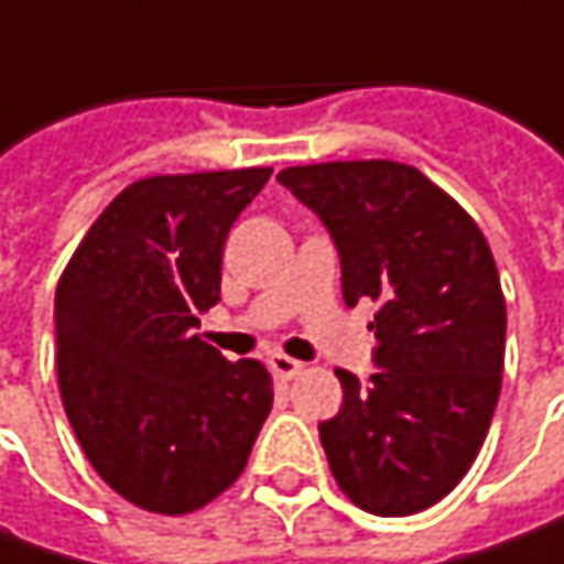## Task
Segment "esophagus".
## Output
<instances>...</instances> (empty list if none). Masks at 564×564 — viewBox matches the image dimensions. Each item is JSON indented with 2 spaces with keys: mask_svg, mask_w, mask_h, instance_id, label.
Masks as SVG:
<instances>
[{
  "mask_svg": "<svg viewBox=\"0 0 564 564\" xmlns=\"http://www.w3.org/2000/svg\"><path fill=\"white\" fill-rule=\"evenodd\" d=\"M268 366H271V372H274L278 379H296V376L306 369L300 359H293V356L286 354H271L268 356Z\"/></svg>",
  "mask_w": 564,
  "mask_h": 564,
  "instance_id": "esophagus-1",
  "label": "esophagus"
}]
</instances>
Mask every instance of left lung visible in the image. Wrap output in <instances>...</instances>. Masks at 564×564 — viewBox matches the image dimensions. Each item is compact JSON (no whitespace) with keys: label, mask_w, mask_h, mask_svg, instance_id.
Listing matches in <instances>:
<instances>
[{"label":"left lung","mask_w":564,"mask_h":564,"mask_svg":"<svg viewBox=\"0 0 564 564\" xmlns=\"http://www.w3.org/2000/svg\"><path fill=\"white\" fill-rule=\"evenodd\" d=\"M337 242L344 300L381 303L376 362L318 426L340 492L404 518L445 499L477 460L499 404L505 293L477 220L416 166L330 160L278 173Z\"/></svg>","instance_id":"left-lung-1"}]
</instances>
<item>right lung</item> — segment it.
Segmentation results:
<instances>
[{"instance_id":"right-lung-1","label":"right lung","mask_w":564,"mask_h":564,"mask_svg":"<svg viewBox=\"0 0 564 564\" xmlns=\"http://www.w3.org/2000/svg\"><path fill=\"white\" fill-rule=\"evenodd\" d=\"M271 166L148 176L90 224L56 286V372L90 467L126 502L188 514L234 486L264 426V362L202 340L224 239Z\"/></svg>"}]
</instances>
